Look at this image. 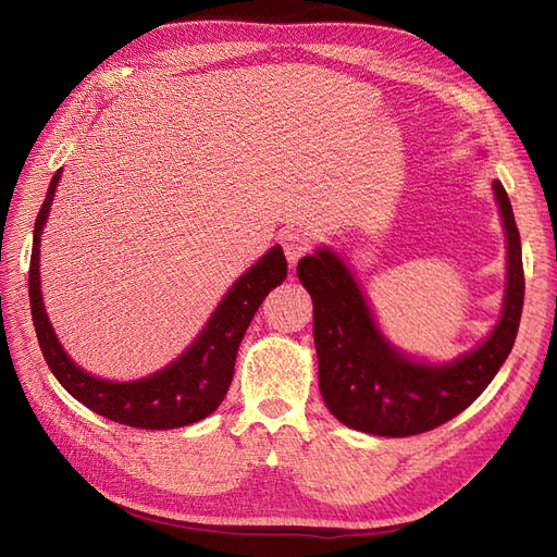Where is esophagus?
Masks as SVG:
<instances>
[{
	"label": "esophagus",
	"instance_id": "obj_1",
	"mask_svg": "<svg viewBox=\"0 0 557 557\" xmlns=\"http://www.w3.org/2000/svg\"><path fill=\"white\" fill-rule=\"evenodd\" d=\"M311 244H313V237H311V232L305 227H290L281 237V246H283V252H285V258H288L290 267H295L301 258L307 256V252L311 250Z\"/></svg>",
	"mask_w": 557,
	"mask_h": 557
}]
</instances>
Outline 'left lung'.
<instances>
[{
	"label": "left lung",
	"mask_w": 557,
	"mask_h": 557,
	"mask_svg": "<svg viewBox=\"0 0 557 557\" xmlns=\"http://www.w3.org/2000/svg\"><path fill=\"white\" fill-rule=\"evenodd\" d=\"M509 246L504 313L487 342L450 364H420L387 344L346 264L320 248L301 258L297 276L313 299V342L320 393L344 425L376 436L430 432L462 413L495 379L513 348L525 274L513 209L499 181L493 183Z\"/></svg>",
	"instance_id": "1"
}]
</instances>
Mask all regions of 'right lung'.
Segmentation results:
<instances>
[{
    "label": "right lung",
    "mask_w": 557,
    "mask_h": 557,
    "mask_svg": "<svg viewBox=\"0 0 557 557\" xmlns=\"http://www.w3.org/2000/svg\"><path fill=\"white\" fill-rule=\"evenodd\" d=\"M58 181L60 172L50 181L39 209L29 260L32 320H35L37 339L50 372L55 374L66 393L81 404H86L90 411L121 425L141 430H174L211 416L227 395L237 350L252 315L260 309L269 290L276 288L288 276V262H285L283 250L278 246L269 250L256 267H250L232 285V290L225 295L221 307L215 309L199 339L176 362L164 367L162 372L132 383L95 379L66 358V352L55 339L53 327L48 323L39 288V242Z\"/></svg>",
    "instance_id": "obj_1"
}]
</instances>
